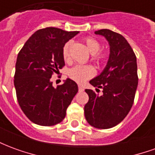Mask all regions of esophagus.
Listing matches in <instances>:
<instances>
[{"instance_id":"esophagus-1","label":"esophagus","mask_w":155,"mask_h":155,"mask_svg":"<svg viewBox=\"0 0 155 155\" xmlns=\"http://www.w3.org/2000/svg\"><path fill=\"white\" fill-rule=\"evenodd\" d=\"M78 88H79V91H80V92H82V91H84V88L82 87L81 85H79V86H78Z\"/></svg>"}]
</instances>
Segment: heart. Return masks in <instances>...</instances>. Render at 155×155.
<instances>
[{"label":"heart","instance_id":"obj_1","mask_svg":"<svg viewBox=\"0 0 155 155\" xmlns=\"http://www.w3.org/2000/svg\"><path fill=\"white\" fill-rule=\"evenodd\" d=\"M84 43L87 45L89 51L93 54V60L98 64H101L107 61L108 54L105 51H101V45L96 39L92 37H87L84 39ZM70 47L71 42L68 41L62 47V56L65 61L70 60ZM95 71L92 65H81L78 64L69 71V76L78 83H83L88 79H91L94 76Z\"/></svg>","mask_w":155,"mask_h":155}]
</instances>
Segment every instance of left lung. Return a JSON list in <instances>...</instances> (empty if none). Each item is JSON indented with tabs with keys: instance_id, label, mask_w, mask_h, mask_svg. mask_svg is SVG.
I'll return each instance as SVG.
<instances>
[{
	"instance_id": "1",
	"label": "left lung",
	"mask_w": 155,
	"mask_h": 155,
	"mask_svg": "<svg viewBox=\"0 0 155 155\" xmlns=\"http://www.w3.org/2000/svg\"><path fill=\"white\" fill-rule=\"evenodd\" d=\"M107 39L110 54L106 68L90 81L93 86L103 90L99 95L85 90L89 101L84 105V116L91 126L106 130L120 124L129 114L138 86L136 56L126 39L108 29L94 32Z\"/></svg>"
}]
</instances>
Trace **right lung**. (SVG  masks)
I'll use <instances>...</instances> for the list:
<instances>
[{
    "label": "right lung",
    "mask_w": 155,
    "mask_h": 155,
    "mask_svg": "<svg viewBox=\"0 0 155 155\" xmlns=\"http://www.w3.org/2000/svg\"><path fill=\"white\" fill-rule=\"evenodd\" d=\"M79 31L46 27L35 31L18 53L14 84L19 105L29 120L42 126H53L64 120L78 92L67 79L54 88L51 76L64 66L62 47Z\"/></svg>",
    "instance_id": "add662e5"
}]
</instances>
